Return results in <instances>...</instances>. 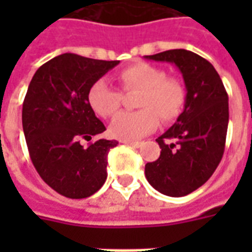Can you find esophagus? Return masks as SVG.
Returning a JSON list of instances; mask_svg holds the SVG:
<instances>
[{"mask_svg":"<svg viewBox=\"0 0 252 252\" xmlns=\"http://www.w3.org/2000/svg\"><path fill=\"white\" fill-rule=\"evenodd\" d=\"M123 143L126 144V146H131V147H135V148H139L143 144L142 142H129V140H123Z\"/></svg>","mask_w":252,"mask_h":252,"instance_id":"34e87169","label":"esophagus"}]
</instances>
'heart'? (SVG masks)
<instances>
[{"instance_id":"1","label":"heart","mask_w":252,"mask_h":252,"mask_svg":"<svg viewBox=\"0 0 252 252\" xmlns=\"http://www.w3.org/2000/svg\"><path fill=\"white\" fill-rule=\"evenodd\" d=\"M117 82L124 93L142 92L137 112H123L110 123L112 136L121 140H136L158 126L159 119L167 124L178 119L186 104V90L177 78L167 77L164 70L148 63H136L117 72ZM92 109L108 119L121 108L123 95L108 83L99 79L88 93Z\"/></svg>"}]
</instances>
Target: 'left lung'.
I'll return each mask as SVG.
<instances>
[{
  "mask_svg": "<svg viewBox=\"0 0 252 252\" xmlns=\"http://www.w3.org/2000/svg\"><path fill=\"white\" fill-rule=\"evenodd\" d=\"M144 58L174 63L185 81V109L157 139L160 157L144 170L154 189L182 197L204 185L221 160L229 119L228 94L215 67L194 52L169 50Z\"/></svg>",
  "mask_w": 252,
  "mask_h": 252,
  "instance_id": "left-lung-1",
  "label": "left lung"
}]
</instances>
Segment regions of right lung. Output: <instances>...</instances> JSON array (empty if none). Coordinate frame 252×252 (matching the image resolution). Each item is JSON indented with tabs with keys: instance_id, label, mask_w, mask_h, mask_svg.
I'll use <instances>...</instances> for the list:
<instances>
[{
	"instance_id": "1",
	"label": "right lung",
	"mask_w": 252,
	"mask_h": 252,
	"mask_svg": "<svg viewBox=\"0 0 252 252\" xmlns=\"http://www.w3.org/2000/svg\"><path fill=\"white\" fill-rule=\"evenodd\" d=\"M119 63L62 54L39 67L28 86L23 129L31 160L41 180L67 198L90 197L108 177V153L119 142H90L106 128L95 117L88 93Z\"/></svg>"
}]
</instances>
